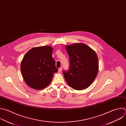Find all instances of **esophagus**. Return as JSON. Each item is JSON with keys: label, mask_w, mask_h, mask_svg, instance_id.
Here are the masks:
<instances>
[{"label": "esophagus", "mask_w": 126, "mask_h": 126, "mask_svg": "<svg viewBox=\"0 0 126 126\" xmlns=\"http://www.w3.org/2000/svg\"><path fill=\"white\" fill-rule=\"evenodd\" d=\"M62 68H60L58 69V72H61L62 71Z\"/></svg>", "instance_id": "1"}]
</instances>
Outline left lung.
Segmentation results:
<instances>
[{"mask_svg": "<svg viewBox=\"0 0 126 126\" xmlns=\"http://www.w3.org/2000/svg\"><path fill=\"white\" fill-rule=\"evenodd\" d=\"M70 66L63 73L68 85L76 90L88 88L95 79L99 70L95 51L86 44L76 43L66 46Z\"/></svg>", "mask_w": 126, "mask_h": 126, "instance_id": "8db88e82", "label": "left lung"}]
</instances>
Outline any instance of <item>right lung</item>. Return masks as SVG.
Segmentation results:
<instances>
[{"instance_id": "obj_1", "label": "right lung", "mask_w": 126, "mask_h": 126, "mask_svg": "<svg viewBox=\"0 0 126 126\" xmlns=\"http://www.w3.org/2000/svg\"><path fill=\"white\" fill-rule=\"evenodd\" d=\"M53 48L43 46L32 48L24 56L21 63L23 78L30 88L40 90L51 82L54 73L57 72L52 57Z\"/></svg>"}]
</instances>
